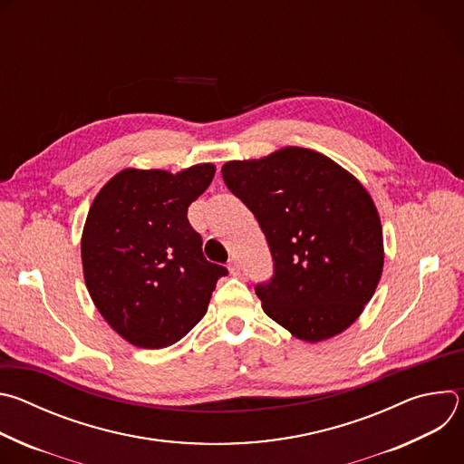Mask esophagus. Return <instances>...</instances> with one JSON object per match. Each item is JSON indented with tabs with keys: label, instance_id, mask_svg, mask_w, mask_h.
Instances as JSON below:
<instances>
[{
	"label": "esophagus",
	"instance_id": "34e87169",
	"mask_svg": "<svg viewBox=\"0 0 464 464\" xmlns=\"http://www.w3.org/2000/svg\"><path fill=\"white\" fill-rule=\"evenodd\" d=\"M227 268H229V274H231V276H238V274H240V264H238V260H237L235 256L229 260Z\"/></svg>",
	"mask_w": 464,
	"mask_h": 464
}]
</instances>
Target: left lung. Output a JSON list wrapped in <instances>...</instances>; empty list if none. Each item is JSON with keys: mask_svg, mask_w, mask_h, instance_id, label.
Returning a JSON list of instances; mask_svg holds the SVG:
<instances>
[{"mask_svg": "<svg viewBox=\"0 0 464 464\" xmlns=\"http://www.w3.org/2000/svg\"><path fill=\"white\" fill-rule=\"evenodd\" d=\"M222 178L266 235L276 276L255 292L297 340L347 330L383 270V235L367 188L342 165L301 147L227 161Z\"/></svg>", "mask_w": 464, "mask_h": 464, "instance_id": "8db88e82", "label": "left lung"}]
</instances>
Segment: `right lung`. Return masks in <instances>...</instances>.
I'll return each instance as SVG.
<instances>
[{
	"mask_svg": "<svg viewBox=\"0 0 464 464\" xmlns=\"http://www.w3.org/2000/svg\"><path fill=\"white\" fill-rule=\"evenodd\" d=\"M217 167L176 174L124 169L97 192L82 229V270L93 304L128 343L163 349L206 315L217 281L227 274L202 253L187 209Z\"/></svg>",
	"mask_w": 464,
	"mask_h": 464,
	"instance_id": "1",
	"label": "right lung"
}]
</instances>
